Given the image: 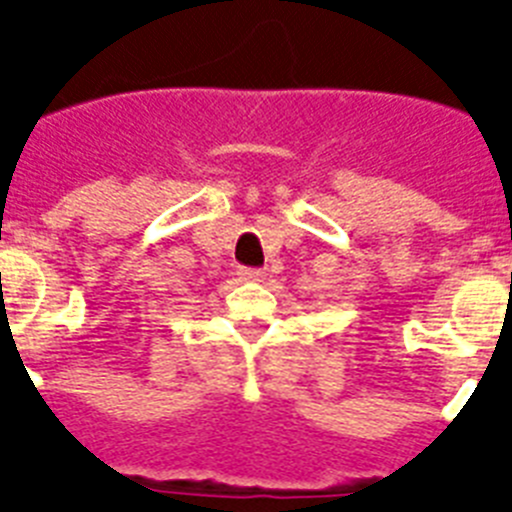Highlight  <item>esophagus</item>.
<instances>
[{
  "label": "esophagus",
  "instance_id": "1",
  "mask_svg": "<svg viewBox=\"0 0 512 512\" xmlns=\"http://www.w3.org/2000/svg\"><path fill=\"white\" fill-rule=\"evenodd\" d=\"M238 274L243 277V280H251V282L264 280V269H256V266H240Z\"/></svg>",
  "mask_w": 512,
  "mask_h": 512
}]
</instances>
